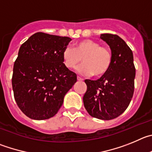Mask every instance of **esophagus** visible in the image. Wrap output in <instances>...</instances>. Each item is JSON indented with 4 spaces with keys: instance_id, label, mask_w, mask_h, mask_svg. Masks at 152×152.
I'll use <instances>...</instances> for the list:
<instances>
[{
    "instance_id": "34e87169",
    "label": "esophagus",
    "mask_w": 152,
    "mask_h": 152,
    "mask_svg": "<svg viewBox=\"0 0 152 152\" xmlns=\"http://www.w3.org/2000/svg\"><path fill=\"white\" fill-rule=\"evenodd\" d=\"M77 79H78V81H83V78L79 77V76H77Z\"/></svg>"
}]
</instances>
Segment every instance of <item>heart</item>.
<instances>
[{"label": "heart", "instance_id": "1", "mask_svg": "<svg viewBox=\"0 0 152 152\" xmlns=\"http://www.w3.org/2000/svg\"><path fill=\"white\" fill-rule=\"evenodd\" d=\"M63 61L68 69H75L82 62L84 64L78 68L81 74L101 77L106 74L112 64L111 50L106 46L90 39L76 42L73 48L67 47L63 51Z\"/></svg>", "mask_w": 152, "mask_h": 152}]
</instances>
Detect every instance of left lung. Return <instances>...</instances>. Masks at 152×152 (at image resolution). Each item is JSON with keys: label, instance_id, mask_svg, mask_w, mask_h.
Returning a JSON list of instances; mask_svg holds the SVG:
<instances>
[{"label": "left lung", "instance_id": "left-lung-1", "mask_svg": "<svg viewBox=\"0 0 152 152\" xmlns=\"http://www.w3.org/2000/svg\"><path fill=\"white\" fill-rule=\"evenodd\" d=\"M100 37L110 46L112 64L100 79L85 80L87 90L83 104L91 117L109 120L121 115L129 106L133 96L136 68L132 50L121 38L110 33Z\"/></svg>", "mask_w": 152, "mask_h": 152}]
</instances>
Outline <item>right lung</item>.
I'll return each mask as SVG.
<instances>
[{"instance_id":"right-lung-1","label":"right lung","mask_w":152,"mask_h":152,"mask_svg":"<svg viewBox=\"0 0 152 152\" xmlns=\"http://www.w3.org/2000/svg\"><path fill=\"white\" fill-rule=\"evenodd\" d=\"M71 40L37 32L20 48L12 86L16 104L29 118L41 120L54 117L77 81L76 73L63 61V51Z\"/></svg>"}]
</instances>
